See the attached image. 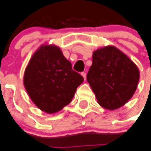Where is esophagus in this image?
Segmentation results:
<instances>
[{
    "instance_id": "obj_1",
    "label": "esophagus",
    "mask_w": 151,
    "mask_h": 151,
    "mask_svg": "<svg viewBox=\"0 0 151 151\" xmlns=\"http://www.w3.org/2000/svg\"><path fill=\"white\" fill-rule=\"evenodd\" d=\"M81 74L83 76L84 79H85V80H86V73H85V72H82V73H81Z\"/></svg>"
}]
</instances>
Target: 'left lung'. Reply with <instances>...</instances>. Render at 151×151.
<instances>
[{
  "instance_id": "1",
  "label": "left lung",
  "mask_w": 151,
  "mask_h": 151,
  "mask_svg": "<svg viewBox=\"0 0 151 151\" xmlns=\"http://www.w3.org/2000/svg\"><path fill=\"white\" fill-rule=\"evenodd\" d=\"M139 79L138 67L117 48L106 46L93 52L87 81L103 107L113 110L124 105L136 92Z\"/></svg>"
}]
</instances>
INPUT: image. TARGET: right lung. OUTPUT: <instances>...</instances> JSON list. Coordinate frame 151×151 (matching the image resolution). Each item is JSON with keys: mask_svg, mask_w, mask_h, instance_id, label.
<instances>
[{"mask_svg": "<svg viewBox=\"0 0 151 151\" xmlns=\"http://www.w3.org/2000/svg\"><path fill=\"white\" fill-rule=\"evenodd\" d=\"M84 78L55 45H42L24 73V86L35 105L48 114L61 110L73 99Z\"/></svg>", "mask_w": 151, "mask_h": 151, "instance_id": "right-lung-1", "label": "right lung"}]
</instances>
